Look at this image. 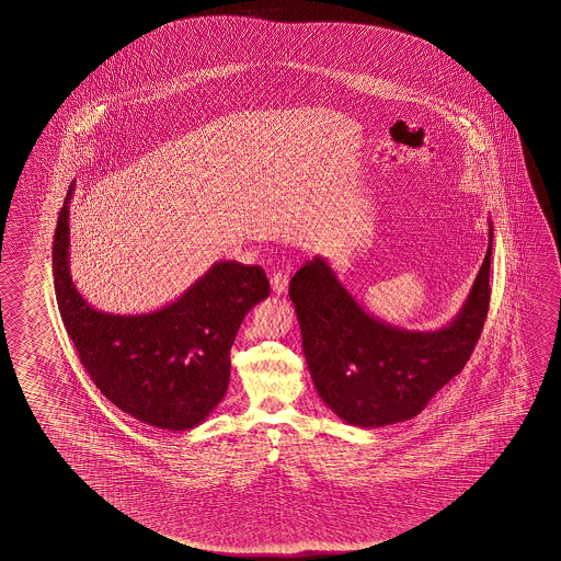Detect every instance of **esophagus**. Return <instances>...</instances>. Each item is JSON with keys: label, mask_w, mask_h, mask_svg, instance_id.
<instances>
[{"label": "esophagus", "mask_w": 561, "mask_h": 561, "mask_svg": "<svg viewBox=\"0 0 561 561\" xmlns=\"http://www.w3.org/2000/svg\"><path fill=\"white\" fill-rule=\"evenodd\" d=\"M270 284H272V291L276 295H284L287 291V285H289V277L282 274V272H276V274H272L270 277Z\"/></svg>", "instance_id": "1"}]
</instances>
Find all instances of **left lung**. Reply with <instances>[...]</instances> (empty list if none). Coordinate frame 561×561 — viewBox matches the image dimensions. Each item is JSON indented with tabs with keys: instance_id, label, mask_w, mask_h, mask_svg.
<instances>
[{
	"instance_id": "1",
	"label": "left lung",
	"mask_w": 561,
	"mask_h": 561,
	"mask_svg": "<svg viewBox=\"0 0 561 561\" xmlns=\"http://www.w3.org/2000/svg\"><path fill=\"white\" fill-rule=\"evenodd\" d=\"M489 247L466 304L436 331H407L366 311L327 257L309 260L289 282L304 354L322 401L344 423L379 428L423 411L458 376L478 344L489 311Z\"/></svg>"
}]
</instances>
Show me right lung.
Masks as SVG:
<instances>
[{"label": "right lung", "instance_id": "obj_1", "mask_svg": "<svg viewBox=\"0 0 561 561\" xmlns=\"http://www.w3.org/2000/svg\"><path fill=\"white\" fill-rule=\"evenodd\" d=\"M58 215L53 272L60 317L95 387L123 413L162 431L202 424L227 393L230 346L240 322L270 295L260 266L215 262L162 309H95L70 274V199Z\"/></svg>", "mask_w": 561, "mask_h": 561}]
</instances>
